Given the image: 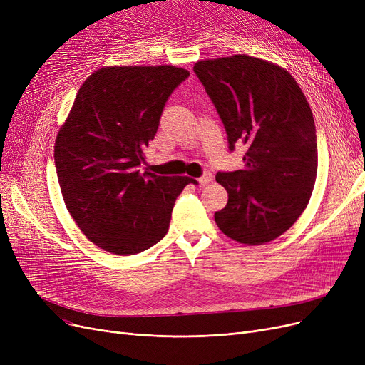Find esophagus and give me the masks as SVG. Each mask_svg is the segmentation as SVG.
I'll return each mask as SVG.
<instances>
[{
    "label": "esophagus",
    "instance_id": "1",
    "mask_svg": "<svg viewBox=\"0 0 365 365\" xmlns=\"http://www.w3.org/2000/svg\"><path fill=\"white\" fill-rule=\"evenodd\" d=\"M213 180V175L212 173H204V175L201 176V178H198L197 179V182L200 183V185H207V183H210Z\"/></svg>",
    "mask_w": 365,
    "mask_h": 365
}]
</instances>
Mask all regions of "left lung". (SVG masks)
Returning a JSON list of instances; mask_svg holds the SVG:
<instances>
[{
    "label": "left lung",
    "instance_id": "obj_1",
    "mask_svg": "<svg viewBox=\"0 0 365 365\" xmlns=\"http://www.w3.org/2000/svg\"><path fill=\"white\" fill-rule=\"evenodd\" d=\"M227 134L242 143L244 168L217 171L227 204L215 213L220 231L241 244L269 242L292 227L309 202L318 146L312 110L285 69L237 54L195 63Z\"/></svg>",
    "mask_w": 365,
    "mask_h": 365
}]
</instances>
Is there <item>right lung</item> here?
<instances>
[{"label":"right lung","instance_id":"1","mask_svg":"<svg viewBox=\"0 0 365 365\" xmlns=\"http://www.w3.org/2000/svg\"><path fill=\"white\" fill-rule=\"evenodd\" d=\"M189 76L175 66H112L91 73L54 145V164L68 212L103 250H148L168 231L185 176L142 173L165 102Z\"/></svg>","mask_w":365,"mask_h":365}]
</instances>
